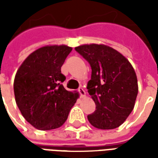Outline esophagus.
<instances>
[{
	"instance_id": "esophagus-1",
	"label": "esophagus",
	"mask_w": 158,
	"mask_h": 158,
	"mask_svg": "<svg viewBox=\"0 0 158 158\" xmlns=\"http://www.w3.org/2000/svg\"><path fill=\"white\" fill-rule=\"evenodd\" d=\"M78 91H79V94H80V96H81V97H85V89H83V88H81V87H80V88H79V89H78Z\"/></svg>"
}]
</instances>
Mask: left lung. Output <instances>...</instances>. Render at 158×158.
I'll list each match as a JSON object with an SVG mask.
<instances>
[{"mask_svg": "<svg viewBox=\"0 0 158 158\" xmlns=\"http://www.w3.org/2000/svg\"><path fill=\"white\" fill-rule=\"evenodd\" d=\"M91 67L88 92L96 103V111L87 116L96 129H116L134 109L138 94L135 69L120 52L103 44L75 47Z\"/></svg>", "mask_w": 158, "mask_h": 158, "instance_id": "left-lung-1", "label": "left lung"}]
</instances>
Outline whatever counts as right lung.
Listing matches in <instances>:
<instances>
[{
  "instance_id": "obj_1",
  "label": "right lung",
  "mask_w": 158,
  "mask_h": 158,
  "mask_svg": "<svg viewBox=\"0 0 158 158\" xmlns=\"http://www.w3.org/2000/svg\"><path fill=\"white\" fill-rule=\"evenodd\" d=\"M73 48L49 45L33 52L17 71L15 101L23 118L40 130L57 129L66 122L79 94L65 89L61 68Z\"/></svg>"
}]
</instances>
